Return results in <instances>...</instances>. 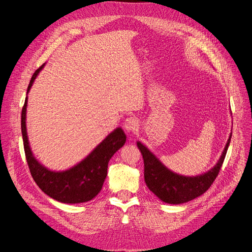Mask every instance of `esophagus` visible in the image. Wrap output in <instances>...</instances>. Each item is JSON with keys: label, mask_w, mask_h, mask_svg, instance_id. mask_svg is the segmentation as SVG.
<instances>
[{"label": "esophagus", "mask_w": 252, "mask_h": 252, "mask_svg": "<svg viewBox=\"0 0 252 252\" xmlns=\"http://www.w3.org/2000/svg\"><path fill=\"white\" fill-rule=\"evenodd\" d=\"M139 126L137 118L135 117H127L124 123V128L127 131V133H133Z\"/></svg>", "instance_id": "1"}]
</instances>
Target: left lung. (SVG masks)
<instances>
[{
  "instance_id": "8db88e82",
  "label": "left lung",
  "mask_w": 252,
  "mask_h": 252,
  "mask_svg": "<svg viewBox=\"0 0 252 252\" xmlns=\"http://www.w3.org/2000/svg\"><path fill=\"white\" fill-rule=\"evenodd\" d=\"M232 133L220 159L214 167L198 176H183L168 169L143 143L137 142L144 159V179L147 187L159 199L169 204H182L205 193L214 183L221 167L231 142Z\"/></svg>"
}]
</instances>
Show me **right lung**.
Masks as SVG:
<instances>
[{"label":"right lung","mask_w":252,"mask_h":252,"mask_svg":"<svg viewBox=\"0 0 252 252\" xmlns=\"http://www.w3.org/2000/svg\"><path fill=\"white\" fill-rule=\"evenodd\" d=\"M44 66L45 64L35 70L31 79L21 112V133L26 160L34 182L49 197L67 204L88 202L101 191L107 177L108 162L115 152L124 146L126 136L122 127H116L83 160L65 170H52L39 162L34 157L29 141L26 108L28 94Z\"/></svg>","instance_id":"add662e5"}]
</instances>
